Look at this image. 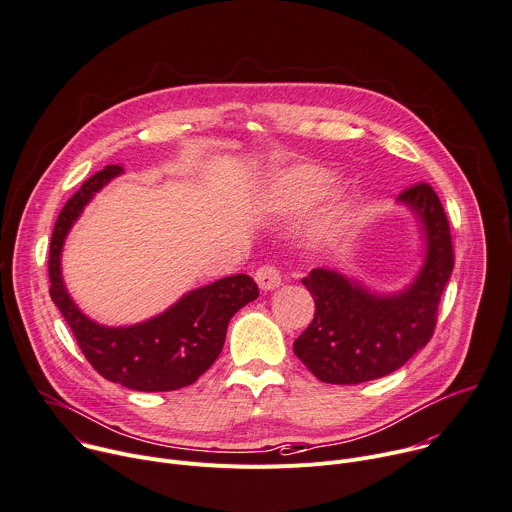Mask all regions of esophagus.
<instances>
[{"mask_svg":"<svg viewBox=\"0 0 512 512\" xmlns=\"http://www.w3.org/2000/svg\"><path fill=\"white\" fill-rule=\"evenodd\" d=\"M255 282L259 284L261 290H275L277 286L282 284V273L273 265H261L255 271Z\"/></svg>","mask_w":512,"mask_h":512,"instance_id":"esophagus-1","label":"esophagus"}]
</instances>
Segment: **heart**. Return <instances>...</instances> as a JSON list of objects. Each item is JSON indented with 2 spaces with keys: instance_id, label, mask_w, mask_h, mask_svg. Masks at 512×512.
<instances>
[{
  "instance_id": "1",
  "label": "heart",
  "mask_w": 512,
  "mask_h": 512,
  "mask_svg": "<svg viewBox=\"0 0 512 512\" xmlns=\"http://www.w3.org/2000/svg\"><path fill=\"white\" fill-rule=\"evenodd\" d=\"M333 183V173L320 167H294L277 175L267 190V206L271 210L292 212L302 210L327 196ZM343 210L333 214V220H339Z\"/></svg>"
}]
</instances>
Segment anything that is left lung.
<instances>
[{
	"instance_id": "left-lung-1",
	"label": "left lung",
	"mask_w": 512,
	"mask_h": 512,
	"mask_svg": "<svg viewBox=\"0 0 512 512\" xmlns=\"http://www.w3.org/2000/svg\"><path fill=\"white\" fill-rule=\"evenodd\" d=\"M400 202L421 216L427 259L402 294H369L337 271L312 269L302 284L314 298V318L294 341V353L327 384H361L402 367L437 327L441 294L455 255L447 214L429 183L406 188Z\"/></svg>"
}]
</instances>
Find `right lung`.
Segmentation results:
<instances>
[{
	"label": "right lung",
	"mask_w": 512,
	"mask_h": 512,
	"mask_svg": "<svg viewBox=\"0 0 512 512\" xmlns=\"http://www.w3.org/2000/svg\"><path fill=\"white\" fill-rule=\"evenodd\" d=\"M122 173L108 165L91 175L63 206L51 239V298L75 341L100 376L138 392H169L194 384L218 359L228 320L259 296L257 284L239 273L183 296L163 314L134 327H102L75 306L61 277V249L69 228L98 190Z\"/></svg>",
	"instance_id": "right-lung-1"
}]
</instances>
